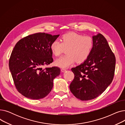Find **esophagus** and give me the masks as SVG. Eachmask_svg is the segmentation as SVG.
<instances>
[{"label":"esophagus","mask_w":125,"mask_h":125,"mask_svg":"<svg viewBox=\"0 0 125 125\" xmlns=\"http://www.w3.org/2000/svg\"><path fill=\"white\" fill-rule=\"evenodd\" d=\"M66 71V69H64V68H62L61 69V71L62 72V73H64V72H65Z\"/></svg>","instance_id":"esophagus-1"}]
</instances>
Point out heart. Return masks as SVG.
Returning <instances> with one entry per match:
<instances>
[{
  "label": "heart",
  "instance_id": "1",
  "mask_svg": "<svg viewBox=\"0 0 125 125\" xmlns=\"http://www.w3.org/2000/svg\"><path fill=\"white\" fill-rule=\"evenodd\" d=\"M61 42L55 40L51 44V50L55 56H60L66 49V54L57 59L55 63L62 68L67 67L75 61L81 63L90 55L93 47L91 37L70 32L63 35Z\"/></svg>",
  "mask_w": 125,
  "mask_h": 125
}]
</instances>
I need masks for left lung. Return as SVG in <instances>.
Returning a JSON list of instances; mask_svg holds the SVG:
<instances>
[{
	"instance_id": "8db88e82",
	"label": "left lung",
	"mask_w": 125,
	"mask_h": 125,
	"mask_svg": "<svg viewBox=\"0 0 125 125\" xmlns=\"http://www.w3.org/2000/svg\"><path fill=\"white\" fill-rule=\"evenodd\" d=\"M93 47L88 58L71 68L74 78L70 84L71 93L82 101L101 95L112 82L115 57L106 38L100 33L93 37Z\"/></svg>"
}]
</instances>
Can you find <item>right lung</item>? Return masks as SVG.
Returning <instances> with one entry per match:
<instances>
[{
  "instance_id": "right-lung-1",
  "label": "right lung",
  "mask_w": 125,
  "mask_h": 125,
  "mask_svg": "<svg viewBox=\"0 0 125 125\" xmlns=\"http://www.w3.org/2000/svg\"><path fill=\"white\" fill-rule=\"evenodd\" d=\"M59 36L37 33L24 37L15 45L9 68L16 89L24 96L38 100L50 93L60 69L42 67L53 62L51 44Z\"/></svg>"
}]
</instances>
